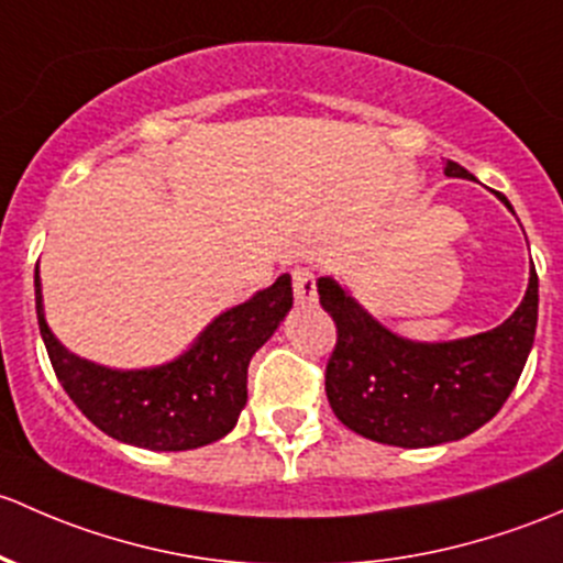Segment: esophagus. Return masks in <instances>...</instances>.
Listing matches in <instances>:
<instances>
[{
	"label": "esophagus",
	"mask_w": 563,
	"mask_h": 563,
	"mask_svg": "<svg viewBox=\"0 0 563 563\" xmlns=\"http://www.w3.org/2000/svg\"><path fill=\"white\" fill-rule=\"evenodd\" d=\"M292 292L295 303L311 306L317 303V276L311 268H295L292 271Z\"/></svg>",
	"instance_id": "obj_1"
}]
</instances>
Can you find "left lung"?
I'll return each instance as SVG.
<instances>
[{"mask_svg": "<svg viewBox=\"0 0 563 563\" xmlns=\"http://www.w3.org/2000/svg\"><path fill=\"white\" fill-rule=\"evenodd\" d=\"M444 176L474 178L453 159L444 162ZM501 202L512 211L507 197ZM317 289L339 330L324 371L330 409L371 442L417 450L468 437L504 407L534 344L540 309L534 268L507 320L455 341H411L393 333L330 276H322Z\"/></svg>", "mask_w": 563, "mask_h": 563, "instance_id": "1", "label": "left lung"}]
</instances>
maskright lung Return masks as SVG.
Here are the masks:
<instances>
[{"mask_svg": "<svg viewBox=\"0 0 563 563\" xmlns=\"http://www.w3.org/2000/svg\"><path fill=\"white\" fill-rule=\"evenodd\" d=\"M40 335L73 404L108 437L132 448L178 453L228 437L246 407L254 352L292 309V279L222 311L187 352L152 368H108L69 352L45 322L40 268L34 271Z\"/></svg>", "mask_w": 563, "mask_h": 563, "instance_id": "right-lung-1", "label": "right lung"}]
</instances>
